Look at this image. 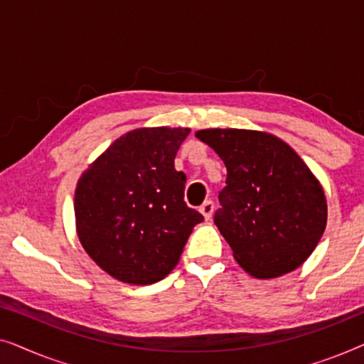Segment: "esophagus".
I'll return each instance as SVG.
<instances>
[{
    "mask_svg": "<svg viewBox=\"0 0 364 364\" xmlns=\"http://www.w3.org/2000/svg\"><path fill=\"white\" fill-rule=\"evenodd\" d=\"M200 213L203 215V218H205V220H210L212 215H213V202L212 200L203 202L202 207H200Z\"/></svg>",
    "mask_w": 364,
    "mask_h": 364,
    "instance_id": "esophagus-1",
    "label": "esophagus"
}]
</instances>
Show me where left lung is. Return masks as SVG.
Masks as SVG:
<instances>
[{"mask_svg": "<svg viewBox=\"0 0 364 364\" xmlns=\"http://www.w3.org/2000/svg\"><path fill=\"white\" fill-rule=\"evenodd\" d=\"M196 137L227 167L213 222L238 265L275 278L301 265L326 227V197L301 157L268 132L203 129Z\"/></svg>", "mask_w": 364, "mask_h": 364, "instance_id": "8db88e82", "label": "left lung"}]
</instances>
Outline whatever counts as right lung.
Returning a JSON list of instances; mask_svg holds the SVG:
<instances>
[{
	"mask_svg": "<svg viewBox=\"0 0 364 364\" xmlns=\"http://www.w3.org/2000/svg\"><path fill=\"white\" fill-rule=\"evenodd\" d=\"M191 129L142 127L116 139L77 181V237L104 272L151 285L173 270L203 217L183 202L173 159Z\"/></svg>",
	"mask_w": 364,
	"mask_h": 364,
	"instance_id": "add662e5",
	"label": "right lung"
}]
</instances>
